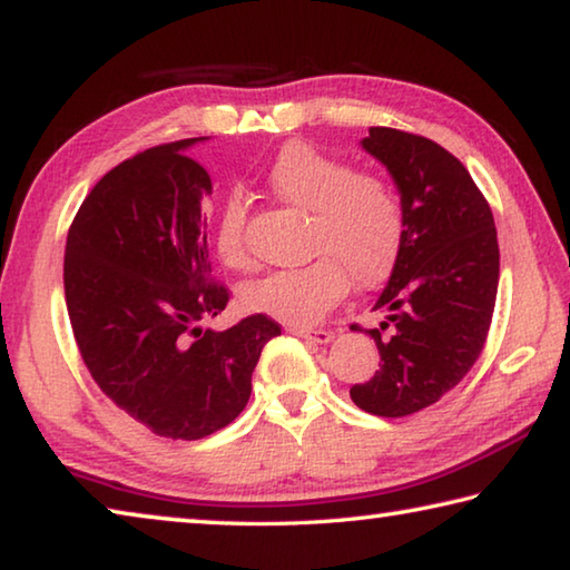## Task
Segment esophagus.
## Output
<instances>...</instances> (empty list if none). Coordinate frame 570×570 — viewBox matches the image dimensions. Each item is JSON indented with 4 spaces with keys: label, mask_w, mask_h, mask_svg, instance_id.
<instances>
[{
    "label": "esophagus",
    "mask_w": 570,
    "mask_h": 570,
    "mask_svg": "<svg viewBox=\"0 0 570 570\" xmlns=\"http://www.w3.org/2000/svg\"><path fill=\"white\" fill-rule=\"evenodd\" d=\"M286 332L294 336H302V340L312 344H330L334 340V334L330 330H312V326H288Z\"/></svg>",
    "instance_id": "esophagus-1"
}]
</instances>
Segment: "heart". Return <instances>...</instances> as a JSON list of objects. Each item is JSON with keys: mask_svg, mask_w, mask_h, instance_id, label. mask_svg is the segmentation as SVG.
I'll return each instance as SVG.
<instances>
[{"mask_svg": "<svg viewBox=\"0 0 570 570\" xmlns=\"http://www.w3.org/2000/svg\"><path fill=\"white\" fill-rule=\"evenodd\" d=\"M266 183L286 204L312 210L308 248L320 256L248 284L246 308L284 324H312L346 294L350 276L356 286L387 276L402 240V208L387 180L292 140L276 153ZM246 214V198L236 190L216 210V250L230 268L248 266Z\"/></svg>", "mask_w": 570, "mask_h": 570, "instance_id": "b5f03b06", "label": "heart"}]
</instances>
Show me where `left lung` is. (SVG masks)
<instances>
[{
	"mask_svg": "<svg viewBox=\"0 0 570 570\" xmlns=\"http://www.w3.org/2000/svg\"><path fill=\"white\" fill-rule=\"evenodd\" d=\"M362 148L394 180L402 206V240L364 330L382 364L350 390L352 402L380 417H404L435 404L465 377L493 320L500 250L493 210L465 166L438 142L394 128H370ZM362 332L360 326H352Z\"/></svg>",
	"mask_w": 570,
	"mask_h": 570,
	"instance_id": "8db88e82",
	"label": "left lung"
}]
</instances>
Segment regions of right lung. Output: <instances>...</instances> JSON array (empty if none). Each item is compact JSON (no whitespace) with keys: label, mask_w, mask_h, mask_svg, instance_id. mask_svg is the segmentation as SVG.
Here are the masks:
<instances>
[{"label":"right lung","mask_w":570,"mask_h":570,"mask_svg":"<svg viewBox=\"0 0 570 570\" xmlns=\"http://www.w3.org/2000/svg\"><path fill=\"white\" fill-rule=\"evenodd\" d=\"M188 138L142 150L98 180L67 234L65 302L75 342L108 397L170 440L234 422L282 326L264 314L204 330L228 304L210 272V178Z\"/></svg>","instance_id":"right-lung-1"}]
</instances>
